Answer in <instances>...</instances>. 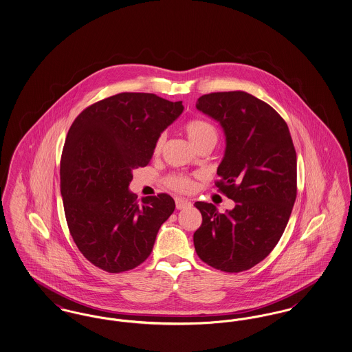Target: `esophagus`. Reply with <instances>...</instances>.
Wrapping results in <instances>:
<instances>
[{
  "label": "esophagus",
  "instance_id": "34e87169",
  "mask_svg": "<svg viewBox=\"0 0 352 352\" xmlns=\"http://www.w3.org/2000/svg\"><path fill=\"white\" fill-rule=\"evenodd\" d=\"M175 206L178 210H184V208H190L192 204H191V201L178 197V198H175Z\"/></svg>",
  "mask_w": 352,
  "mask_h": 352
}]
</instances>
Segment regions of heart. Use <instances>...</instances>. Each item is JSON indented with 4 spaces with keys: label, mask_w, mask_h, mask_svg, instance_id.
I'll return each mask as SVG.
<instances>
[{
    "label": "heart",
    "mask_w": 352,
    "mask_h": 352,
    "mask_svg": "<svg viewBox=\"0 0 352 352\" xmlns=\"http://www.w3.org/2000/svg\"><path fill=\"white\" fill-rule=\"evenodd\" d=\"M184 129L188 140L195 148L207 142L217 144L218 141V132L215 126L207 120L192 118L184 124ZM164 142H165V134H160L154 144V153L161 151ZM166 184L170 188L177 191H190L192 187V181L184 174H171L166 178Z\"/></svg>",
    "instance_id": "obj_1"
}]
</instances>
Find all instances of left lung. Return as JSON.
Wrapping results in <instances>:
<instances>
[{"label":"left lung","mask_w":352,"mask_h":352,"mask_svg":"<svg viewBox=\"0 0 352 352\" xmlns=\"http://www.w3.org/2000/svg\"><path fill=\"white\" fill-rule=\"evenodd\" d=\"M197 109L226 134L219 191L236 203L220 214L197 201L201 226L194 245L201 261L237 273L263 261L284 234L297 197V154L289 128L269 104L243 91L214 92Z\"/></svg>","instance_id":"8db88e82"}]
</instances>
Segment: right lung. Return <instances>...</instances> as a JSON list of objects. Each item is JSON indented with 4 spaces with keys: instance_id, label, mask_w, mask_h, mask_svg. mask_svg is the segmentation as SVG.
<instances>
[{
    "instance_id": "right-lung-1",
    "label": "right lung",
    "mask_w": 352,
    "mask_h": 352,
    "mask_svg": "<svg viewBox=\"0 0 352 352\" xmlns=\"http://www.w3.org/2000/svg\"><path fill=\"white\" fill-rule=\"evenodd\" d=\"M184 112L182 101L122 92L87 107L72 122L60 160L68 230L95 267L121 273L142 264L174 212L168 194L129 191L134 168L151 162L160 134Z\"/></svg>"
}]
</instances>
